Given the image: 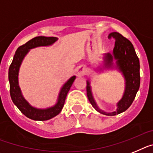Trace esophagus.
Here are the masks:
<instances>
[{
	"label": "esophagus",
	"instance_id": "obj_1",
	"mask_svg": "<svg viewBox=\"0 0 153 153\" xmlns=\"http://www.w3.org/2000/svg\"><path fill=\"white\" fill-rule=\"evenodd\" d=\"M85 71V66L81 65L76 69V73L78 76H81V75H84Z\"/></svg>",
	"mask_w": 153,
	"mask_h": 153
}]
</instances>
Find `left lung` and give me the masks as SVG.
Here are the masks:
<instances>
[{
  "instance_id": "left-lung-1",
  "label": "left lung",
  "mask_w": 153,
  "mask_h": 153,
  "mask_svg": "<svg viewBox=\"0 0 153 153\" xmlns=\"http://www.w3.org/2000/svg\"><path fill=\"white\" fill-rule=\"evenodd\" d=\"M113 38L115 40L113 54H105L104 63L106 68H113V58L116 60V66L126 80V88L123 96L117 103V110L112 112H105L97 106L91 94L89 81H87L88 99L91 105L96 111L106 115H115L120 114L129 108L132 105L140 85V74H139V60L135 53L133 45L125 37L118 32H112L108 35V38Z\"/></svg>"
}]
</instances>
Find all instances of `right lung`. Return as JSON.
Here are the masks:
<instances>
[{"label":"right lung","mask_w":153,"mask_h":153,"mask_svg":"<svg viewBox=\"0 0 153 153\" xmlns=\"http://www.w3.org/2000/svg\"><path fill=\"white\" fill-rule=\"evenodd\" d=\"M58 38L55 37L38 36L32 38L25 45H21L17 49L14 54L13 61L10 64L8 71V79L10 82V95L14 104L18 108V109L27 118L33 120L45 121L52 119L60 113L63 108L65 102L66 96L75 81V76H72L61 89L58 95V102L53 107L39 109L30 105L21 94V89L18 85V71L21 64L24 58L30 49L34 48L40 46H48L56 42Z\"/></svg>","instance_id":"1"}]
</instances>
